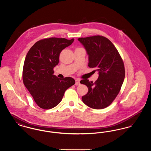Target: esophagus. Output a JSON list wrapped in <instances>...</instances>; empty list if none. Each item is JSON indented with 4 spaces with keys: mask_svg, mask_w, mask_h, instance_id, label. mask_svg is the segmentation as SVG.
Returning a JSON list of instances; mask_svg holds the SVG:
<instances>
[{
    "mask_svg": "<svg viewBox=\"0 0 151 151\" xmlns=\"http://www.w3.org/2000/svg\"><path fill=\"white\" fill-rule=\"evenodd\" d=\"M76 83H75V85L76 86H79L80 85V79H76L75 80Z\"/></svg>",
    "mask_w": 151,
    "mask_h": 151,
    "instance_id": "obj_1",
    "label": "esophagus"
}]
</instances>
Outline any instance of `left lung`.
I'll use <instances>...</instances> for the list:
<instances>
[{
	"label": "left lung",
	"instance_id": "left-lung-1",
	"mask_svg": "<svg viewBox=\"0 0 151 151\" xmlns=\"http://www.w3.org/2000/svg\"><path fill=\"white\" fill-rule=\"evenodd\" d=\"M89 55L88 66L99 71L98 79L93 83L83 79L80 83L88 88L82 97L89 108L102 109L109 106L119 93L125 77L124 63L119 52L109 39L104 36L79 38Z\"/></svg>",
	"mask_w": 151,
	"mask_h": 151
}]
</instances>
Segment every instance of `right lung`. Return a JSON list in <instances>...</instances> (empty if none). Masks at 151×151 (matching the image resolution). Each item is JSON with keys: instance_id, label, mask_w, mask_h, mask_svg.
Returning a JSON list of instances; mask_svg holds the SVG:
<instances>
[{"instance_id": "add662e5", "label": "right lung", "mask_w": 151, "mask_h": 151, "mask_svg": "<svg viewBox=\"0 0 151 151\" xmlns=\"http://www.w3.org/2000/svg\"><path fill=\"white\" fill-rule=\"evenodd\" d=\"M73 41V38H44L28 52L22 69L23 83L40 108H54L62 100L65 91L75 84L71 77L59 79L53 75L61 51Z\"/></svg>"}]
</instances>
